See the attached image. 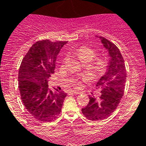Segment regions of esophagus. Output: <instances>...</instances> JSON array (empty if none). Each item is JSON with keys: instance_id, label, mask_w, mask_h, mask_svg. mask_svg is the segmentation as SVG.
<instances>
[{"instance_id": "34e87169", "label": "esophagus", "mask_w": 146, "mask_h": 146, "mask_svg": "<svg viewBox=\"0 0 146 146\" xmlns=\"http://www.w3.org/2000/svg\"><path fill=\"white\" fill-rule=\"evenodd\" d=\"M71 93H72V94H80V91H71Z\"/></svg>"}]
</instances>
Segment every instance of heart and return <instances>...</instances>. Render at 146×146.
Segmentation results:
<instances>
[{"mask_svg":"<svg viewBox=\"0 0 146 146\" xmlns=\"http://www.w3.org/2000/svg\"><path fill=\"white\" fill-rule=\"evenodd\" d=\"M73 53L79 58V60L82 63V62H88L89 63L96 55V52L93 49L86 47V46L80 47L75 51H74ZM104 66H105V63L102 59H97L94 65V70L96 72H102L103 69H104ZM77 86H79V83H77Z\"/></svg>","mask_w":146,"mask_h":146,"instance_id":"1","label":"heart"}]
</instances>
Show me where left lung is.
<instances>
[{
	"mask_svg": "<svg viewBox=\"0 0 146 146\" xmlns=\"http://www.w3.org/2000/svg\"><path fill=\"white\" fill-rule=\"evenodd\" d=\"M96 37L108 52V62L106 72L96 84L102 95L98 99L90 96L88 105L82 109L83 115L91 121L105 119L115 111L123 96L126 79L124 60L118 47L104 37Z\"/></svg>",
	"mask_w": 146,
	"mask_h": 146,
	"instance_id": "8db88e82",
	"label": "left lung"
}]
</instances>
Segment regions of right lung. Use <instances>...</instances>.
Wrapping results in <instances>:
<instances>
[{"label":"right lung","mask_w":146,"mask_h":146,"mask_svg":"<svg viewBox=\"0 0 146 146\" xmlns=\"http://www.w3.org/2000/svg\"><path fill=\"white\" fill-rule=\"evenodd\" d=\"M67 42L38 41L28 50L19 70V89L24 106L36 119L50 122L60 114L66 94L52 92L48 79L54 73L57 56Z\"/></svg>","instance_id":"1"}]
</instances>
